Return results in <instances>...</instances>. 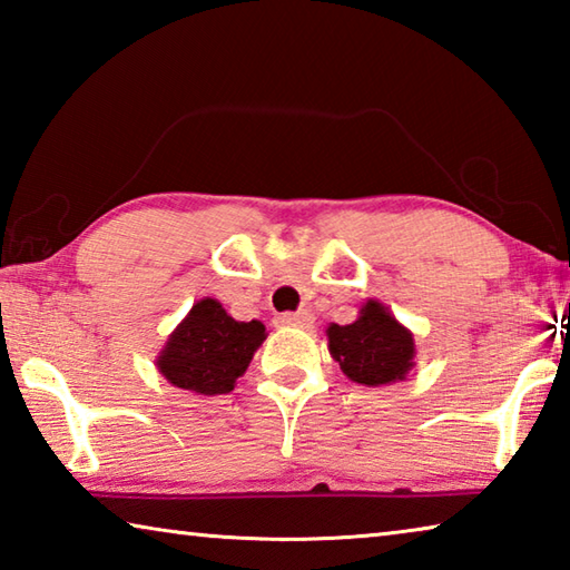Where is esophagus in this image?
<instances>
[{
    "instance_id": "esophagus-1",
    "label": "esophagus",
    "mask_w": 570,
    "mask_h": 570,
    "mask_svg": "<svg viewBox=\"0 0 570 570\" xmlns=\"http://www.w3.org/2000/svg\"><path fill=\"white\" fill-rule=\"evenodd\" d=\"M308 322V316L304 312H286L276 316L278 326H304Z\"/></svg>"
}]
</instances>
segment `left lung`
I'll return each instance as SVG.
<instances>
[{
  "label": "left lung",
  "instance_id": "1",
  "mask_svg": "<svg viewBox=\"0 0 570 570\" xmlns=\"http://www.w3.org/2000/svg\"><path fill=\"white\" fill-rule=\"evenodd\" d=\"M326 336L342 372L366 387L404 380L414 360L412 334L380 302H366L354 324H332Z\"/></svg>",
  "mask_w": 570,
  "mask_h": 570
}]
</instances>
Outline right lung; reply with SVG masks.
<instances>
[{"label":"right lung","mask_w":570,"mask_h":570,"mask_svg":"<svg viewBox=\"0 0 570 570\" xmlns=\"http://www.w3.org/2000/svg\"><path fill=\"white\" fill-rule=\"evenodd\" d=\"M266 340L262 322H236L216 298L193 304L158 356L170 384L198 394H226L246 372L250 356Z\"/></svg>","instance_id":"obj_1"}]
</instances>
